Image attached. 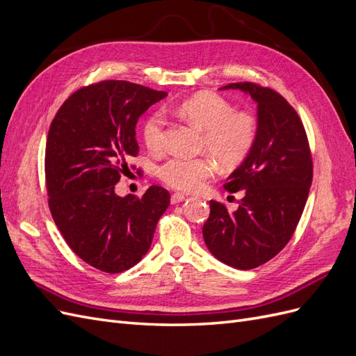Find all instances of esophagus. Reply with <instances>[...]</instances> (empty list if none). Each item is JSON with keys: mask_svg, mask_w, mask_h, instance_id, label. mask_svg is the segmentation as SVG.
I'll return each instance as SVG.
<instances>
[{"mask_svg": "<svg viewBox=\"0 0 356 356\" xmlns=\"http://www.w3.org/2000/svg\"><path fill=\"white\" fill-rule=\"evenodd\" d=\"M186 200V196L184 195H181V193H175V195H172L170 196V203H181V202H184Z\"/></svg>", "mask_w": 356, "mask_h": 356, "instance_id": "obj_1", "label": "esophagus"}]
</instances>
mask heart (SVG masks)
<instances>
[{"label": "heart", "instance_id": "heart-1", "mask_svg": "<svg viewBox=\"0 0 356 356\" xmlns=\"http://www.w3.org/2000/svg\"><path fill=\"white\" fill-rule=\"evenodd\" d=\"M178 117L203 131V145L224 168H234L250 156L258 138L257 118L234 106L217 93H197L172 106ZM166 117L153 111L143 124L145 145L157 152L165 143ZM217 163L212 157H169L159 168L160 179L179 191H193L213 177Z\"/></svg>", "mask_w": 356, "mask_h": 356}]
</instances>
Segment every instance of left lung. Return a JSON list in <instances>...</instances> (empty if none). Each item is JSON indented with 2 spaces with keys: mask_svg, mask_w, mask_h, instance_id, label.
<instances>
[{
  "mask_svg": "<svg viewBox=\"0 0 356 356\" xmlns=\"http://www.w3.org/2000/svg\"><path fill=\"white\" fill-rule=\"evenodd\" d=\"M257 102L258 138L227 178L225 190L242 191L239 208L211 200L203 239L211 254L241 270L267 263L289 242L303 213L314 177L305 126L277 92L254 83H230Z\"/></svg>",
  "mask_w": 356,
  "mask_h": 356,
  "instance_id": "8db88e82",
  "label": "left lung"
}]
</instances>
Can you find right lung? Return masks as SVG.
<instances>
[{
  "mask_svg": "<svg viewBox=\"0 0 356 356\" xmlns=\"http://www.w3.org/2000/svg\"><path fill=\"white\" fill-rule=\"evenodd\" d=\"M166 92L105 80L74 92L50 124L46 143L49 208L63 239L83 261L120 273L143 260L169 191L149 187L143 197L114 191L139 147L136 123Z\"/></svg>",
  "mask_w": 356,
  "mask_h": 356,
  "instance_id": "obj_1",
  "label": "right lung"
}]
</instances>
